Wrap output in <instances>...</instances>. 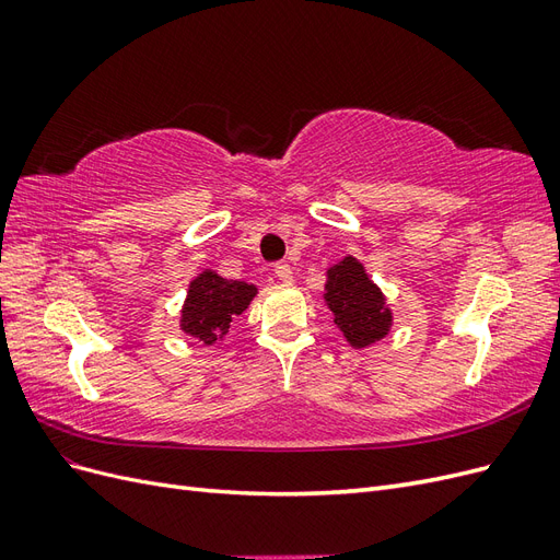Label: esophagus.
<instances>
[{"label":"esophagus","mask_w":560,"mask_h":560,"mask_svg":"<svg viewBox=\"0 0 560 560\" xmlns=\"http://www.w3.org/2000/svg\"><path fill=\"white\" fill-rule=\"evenodd\" d=\"M276 278L280 280V282H284V284H290L292 280H294V273H292V266L290 264H284V261H280V264H276Z\"/></svg>","instance_id":"esophagus-1"}]
</instances>
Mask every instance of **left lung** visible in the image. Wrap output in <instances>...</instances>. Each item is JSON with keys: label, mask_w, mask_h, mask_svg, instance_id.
<instances>
[{"label": "left lung", "mask_w": 560, "mask_h": 560, "mask_svg": "<svg viewBox=\"0 0 560 560\" xmlns=\"http://www.w3.org/2000/svg\"><path fill=\"white\" fill-rule=\"evenodd\" d=\"M322 299L334 315V325L352 348L374 346L393 329V311L385 294L352 254L327 268Z\"/></svg>", "instance_id": "8db88e82"}]
</instances>
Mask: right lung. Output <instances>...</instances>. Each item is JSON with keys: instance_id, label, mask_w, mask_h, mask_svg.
<instances>
[{"instance_id": "add662e5", "label": "right lung", "mask_w": 560, "mask_h": 560, "mask_svg": "<svg viewBox=\"0 0 560 560\" xmlns=\"http://www.w3.org/2000/svg\"><path fill=\"white\" fill-rule=\"evenodd\" d=\"M254 296H257L254 284L226 280L210 268L200 270L189 282V292H186L179 315V329L206 346L224 341L231 319L247 311Z\"/></svg>"}]
</instances>
